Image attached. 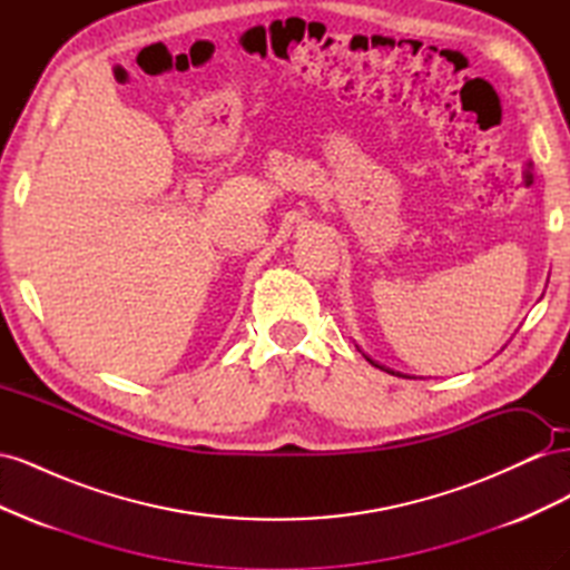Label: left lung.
I'll return each instance as SVG.
<instances>
[{
    "label": "left lung",
    "instance_id": "1",
    "mask_svg": "<svg viewBox=\"0 0 570 570\" xmlns=\"http://www.w3.org/2000/svg\"><path fill=\"white\" fill-rule=\"evenodd\" d=\"M366 358H368V356H366ZM368 361H371V358H368ZM371 364H373V366H377L375 361H371ZM377 368H383V371H387V373H392V375H402V373H394V371H390V368H385V366H377ZM402 377H409V375H402Z\"/></svg>",
    "mask_w": 570,
    "mask_h": 570
}]
</instances>
